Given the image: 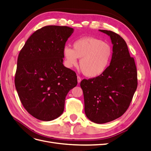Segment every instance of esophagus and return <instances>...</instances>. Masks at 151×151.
I'll list each match as a JSON object with an SVG mask.
<instances>
[{
	"instance_id": "obj_1",
	"label": "esophagus",
	"mask_w": 151,
	"mask_h": 151,
	"mask_svg": "<svg viewBox=\"0 0 151 151\" xmlns=\"http://www.w3.org/2000/svg\"><path fill=\"white\" fill-rule=\"evenodd\" d=\"M81 77L80 76H77V82H78V83H80L81 82Z\"/></svg>"
}]
</instances>
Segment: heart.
<instances>
[{
	"instance_id": "1",
	"label": "heart",
	"mask_w": 151,
	"mask_h": 151,
	"mask_svg": "<svg viewBox=\"0 0 151 151\" xmlns=\"http://www.w3.org/2000/svg\"><path fill=\"white\" fill-rule=\"evenodd\" d=\"M73 49L65 47L63 50L67 67L77 65V58H81L79 67L83 74L89 77L102 75L110 65L113 49L108 43L101 40L84 36L74 41Z\"/></svg>"
}]
</instances>
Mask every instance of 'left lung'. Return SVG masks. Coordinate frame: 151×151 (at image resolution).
Masks as SVG:
<instances>
[{"label": "left lung", "mask_w": 151, "mask_h": 151, "mask_svg": "<svg viewBox=\"0 0 151 151\" xmlns=\"http://www.w3.org/2000/svg\"><path fill=\"white\" fill-rule=\"evenodd\" d=\"M110 36L113 57L103 74L83 79L84 110L89 119L104 123L120 117L129 108L137 88V72L125 41L115 32L99 29Z\"/></svg>", "instance_id": "1"}]
</instances>
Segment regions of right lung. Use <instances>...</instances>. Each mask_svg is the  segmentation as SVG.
<instances>
[{
  "label": "right lung",
  "instance_id": "obj_1",
  "mask_svg": "<svg viewBox=\"0 0 151 151\" xmlns=\"http://www.w3.org/2000/svg\"><path fill=\"white\" fill-rule=\"evenodd\" d=\"M73 31L44 26L30 36L18 55L17 92L26 110L40 120L60 116L67 93L77 84L76 73L63 65V50Z\"/></svg>",
  "mask_w": 151,
  "mask_h": 151
}]
</instances>
